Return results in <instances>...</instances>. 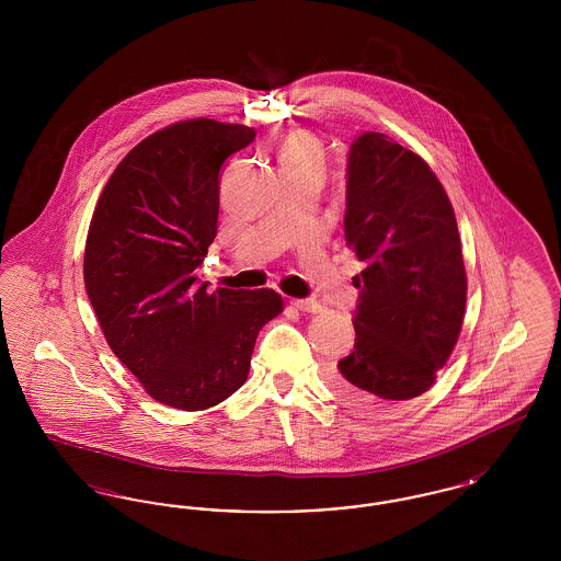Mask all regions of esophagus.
Here are the masks:
<instances>
[{
	"label": "esophagus",
	"instance_id": "34e87169",
	"mask_svg": "<svg viewBox=\"0 0 561 561\" xmlns=\"http://www.w3.org/2000/svg\"><path fill=\"white\" fill-rule=\"evenodd\" d=\"M293 307L300 313H320L321 305L318 300H293Z\"/></svg>",
	"mask_w": 561,
	"mask_h": 561
}]
</instances>
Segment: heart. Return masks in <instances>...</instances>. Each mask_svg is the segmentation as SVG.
I'll list each match as a JSON object with an SVG mask.
<instances>
[{
  "mask_svg": "<svg viewBox=\"0 0 561 561\" xmlns=\"http://www.w3.org/2000/svg\"><path fill=\"white\" fill-rule=\"evenodd\" d=\"M277 160L282 170H323V149L313 134L294 130L288 134L277 149Z\"/></svg>",
  "mask_w": 561,
  "mask_h": 561,
  "instance_id": "heart-1",
  "label": "heart"
}]
</instances>
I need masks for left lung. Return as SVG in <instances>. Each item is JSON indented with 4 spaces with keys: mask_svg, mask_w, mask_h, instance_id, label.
I'll use <instances>...</instances> for the list:
<instances>
[{
    "mask_svg": "<svg viewBox=\"0 0 561 561\" xmlns=\"http://www.w3.org/2000/svg\"><path fill=\"white\" fill-rule=\"evenodd\" d=\"M345 241L366 263L355 348L328 376L348 408L382 414L428 391L465 321L467 271L450 197L427 161L387 134L348 156Z\"/></svg>",
    "mask_w": 561,
    "mask_h": 561,
    "instance_id": "1",
    "label": "left lung"
}]
</instances>
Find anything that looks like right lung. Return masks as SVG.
<instances>
[{
  "label": "right lung",
  "mask_w": 561,
  "mask_h": 561,
  "mask_svg": "<svg viewBox=\"0 0 561 561\" xmlns=\"http://www.w3.org/2000/svg\"><path fill=\"white\" fill-rule=\"evenodd\" d=\"M256 136L208 117L140 140L92 214L83 282L111 351L153 400L197 412L233 396L256 336L284 311L275 290L197 284L218 220L222 161Z\"/></svg>",
  "instance_id": "right-lung-1"
}]
</instances>
